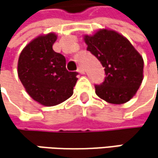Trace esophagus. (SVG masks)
Listing matches in <instances>:
<instances>
[{
	"label": "esophagus",
	"instance_id": "esophagus-1",
	"mask_svg": "<svg viewBox=\"0 0 158 158\" xmlns=\"http://www.w3.org/2000/svg\"><path fill=\"white\" fill-rule=\"evenodd\" d=\"M78 72H79L80 74H85V70L82 67H79L78 68Z\"/></svg>",
	"mask_w": 158,
	"mask_h": 158
}]
</instances>
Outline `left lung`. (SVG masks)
<instances>
[{
	"mask_svg": "<svg viewBox=\"0 0 158 158\" xmlns=\"http://www.w3.org/2000/svg\"><path fill=\"white\" fill-rule=\"evenodd\" d=\"M87 50L94 55L102 67L106 77L95 85L96 94L112 104L130 101L143 81V60L130 41L119 33L100 29L93 35H85Z\"/></svg>",
	"mask_w": 158,
	"mask_h": 158,
	"instance_id": "obj_1",
	"label": "left lung"
}]
</instances>
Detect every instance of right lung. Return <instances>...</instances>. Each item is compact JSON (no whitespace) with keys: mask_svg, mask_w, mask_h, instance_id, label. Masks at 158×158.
<instances>
[{"mask_svg":"<svg viewBox=\"0 0 158 158\" xmlns=\"http://www.w3.org/2000/svg\"><path fill=\"white\" fill-rule=\"evenodd\" d=\"M56 35L50 33L32 40L20 54L18 77L26 92L44 106L57 105L73 94L78 72L66 69V58L53 50Z\"/></svg>","mask_w":158,"mask_h":158,"instance_id":"obj_1","label":"right lung"}]
</instances>
